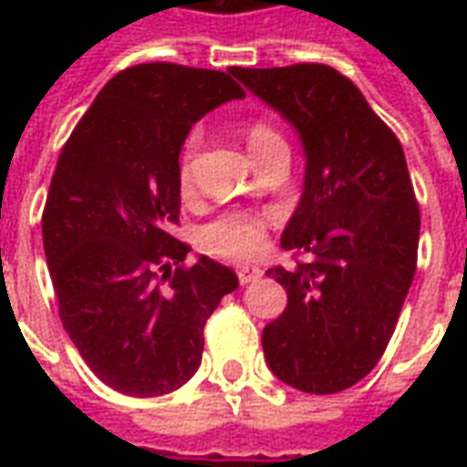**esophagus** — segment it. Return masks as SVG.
Returning a JSON list of instances; mask_svg holds the SVG:
<instances>
[{"label": "esophagus", "mask_w": 467, "mask_h": 467, "mask_svg": "<svg viewBox=\"0 0 467 467\" xmlns=\"http://www.w3.org/2000/svg\"><path fill=\"white\" fill-rule=\"evenodd\" d=\"M263 277V270L260 267H254V265H237V280L243 285L257 283Z\"/></svg>", "instance_id": "34e87169"}]
</instances>
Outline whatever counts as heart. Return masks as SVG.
<instances>
[{"instance_id": "heart-1", "label": "heart", "mask_w": 467, "mask_h": 467, "mask_svg": "<svg viewBox=\"0 0 467 467\" xmlns=\"http://www.w3.org/2000/svg\"><path fill=\"white\" fill-rule=\"evenodd\" d=\"M244 140H247V147L254 160L277 144H285L283 134L265 119H253L247 124ZM194 147H197V134H190V140L184 142L182 162H180V182L182 184L190 182V160H192ZM273 223V213L230 207V210L214 214L210 223H204L197 230V243L204 253L230 257V260H244V257H253L263 250Z\"/></svg>"}]
</instances>
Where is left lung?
I'll use <instances>...</instances> for the list:
<instances>
[{"mask_svg": "<svg viewBox=\"0 0 467 467\" xmlns=\"http://www.w3.org/2000/svg\"><path fill=\"white\" fill-rule=\"evenodd\" d=\"M233 75L303 140V200L283 233L293 267L270 277L287 307L263 330L265 360L287 385L330 395L378 365L418 267L420 207L400 140L350 79L327 65Z\"/></svg>", "mask_w": 467, "mask_h": 467, "instance_id": "obj_1", "label": "left lung"}]
</instances>
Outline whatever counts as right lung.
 Listing matches in <instances>:
<instances>
[{
  "mask_svg": "<svg viewBox=\"0 0 467 467\" xmlns=\"http://www.w3.org/2000/svg\"><path fill=\"white\" fill-rule=\"evenodd\" d=\"M233 75V69H230ZM227 72L150 62L117 72L59 152L45 213L59 320L89 370L132 398L192 378L204 325L237 275L172 237L180 152L200 117L244 89Z\"/></svg>",
  "mask_w": 467,
  "mask_h": 467,
  "instance_id": "obj_1",
  "label": "right lung"
}]
</instances>
